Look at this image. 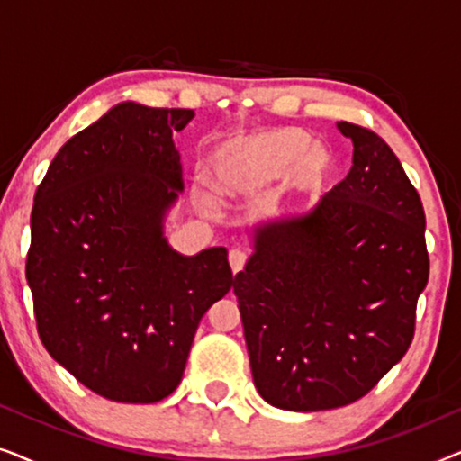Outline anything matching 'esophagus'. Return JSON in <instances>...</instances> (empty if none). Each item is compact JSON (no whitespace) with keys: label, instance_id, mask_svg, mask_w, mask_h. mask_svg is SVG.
Returning a JSON list of instances; mask_svg holds the SVG:
<instances>
[{"label":"esophagus","instance_id":"obj_1","mask_svg":"<svg viewBox=\"0 0 461 461\" xmlns=\"http://www.w3.org/2000/svg\"><path fill=\"white\" fill-rule=\"evenodd\" d=\"M229 262H230L232 273L237 275V273H241V270H243L245 262H248V256H245L241 249H232L230 254H229Z\"/></svg>","mask_w":461,"mask_h":461}]
</instances>
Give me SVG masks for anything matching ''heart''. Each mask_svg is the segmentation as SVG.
I'll use <instances>...</instances> for the list:
<instances>
[{
    "instance_id": "1",
    "label": "heart",
    "mask_w": 461,
    "mask_h": 461,
    "mask_svg": "<svg viewBox=\"0 0 461 461\" xmlns=\"http://www.w3.org/2000/svg\"><path fill=\"white\" fill-rule=\"evenodd\" d=\"M330 166L325 150L312 147V138L298 128L232 138L210 155L213 186L230 199L260 191L285 174L294 186H317L327 178Z\"/></svg>"
}]
</instances>
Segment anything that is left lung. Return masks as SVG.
<instances>
[{
	"label": "left lung",
	"instance_id": "1",
	"mask_svg": "<svg viewBox=\"0 0 461 461\" xmlns=\"http://www.w3.org/2000/svg\"><path fill=\"white\" fill-rule=\"evenodd\" d=\"M352 167L317 205L258 226L232 289L258 393L323 411L369 393L405 357L430 273L426 213L393 149L339 122Z\"/></svg>",
	"mask_w": 461,
	"mask_h": 461
}]
</instances>
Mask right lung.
<instances>
[{
	"label": "right lung",
	"instance_id": "obj_1",
	"mask_svg": "<svg viewBox=\"0 0 461 461\" xmlns=\"http://www.w3.org/2000/svg\"><path fill=\"white\" fill-rule=\"evenodd\" d=\"M193 117L113 106L56 153L35 191L24 273L37 333L56 363L109 401L172 394L201 317L235 281L226 248L180 256L163 237L185 186L172 134Z\"/></svg>",
	"mask_w": 461,
	"mask_h": 461
}]
</instances>
